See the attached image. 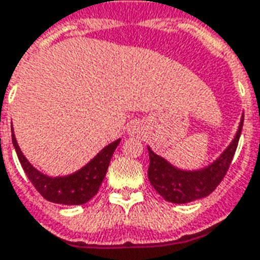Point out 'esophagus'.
Instances as JSON below:
<instances>
[{
  "label": "esophagus",
  "instance_id": "34e87169",
  "mask_svg": "<svg viewBox=\"0 0 260 260\" xmlns=\"http://www.w3.org/2000/svg\"><path fill=\"white\" fill-rule=\"evenodd\" d=\"M136 130H137V128H136V126H133V127H132V128H130V133H134Z\"/></svg>",
  "mask_w": 260,
  "mask_h": 260
}]
</instances>
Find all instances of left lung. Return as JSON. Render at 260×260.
<instances>
[{"mask_svg": "<svg viewBox=\"0 0 260 260\" xmlns=\"http://www.w3.org/2000/svg\"><path fill=\"white\" fill-rule=\"evenodd\" d=\"M242 124H244V116L241 117L238 132L231 141V144L228 145L214 162L198 171H183L176 168L165 158L156 155L148 147V154H150L148 179L156 193L162 196L167 202L176 204L189 203L193 200L209 196L220 185V182L225 176L231 165L238 145L239 136L242 132Z\"/></svg>", "mask_w": 260, "mask_h": 260, "instance_id": "8db88e82", "label": "left lung"}]
</instances>
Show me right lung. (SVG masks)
I'll return each mask as SVG.
<instances>
[{
  "instance_id": "obj_1",
  "label": "right lung",
  "mask_w": 260,
  "mask_h": 260,
  "mask_svg": "<svg viewBox=\"0 0 260 260\" xmlns=\"http://www.w3.org/2000/svg\"><path fill=\"white\" fill-rule=\"evenodd\" d=\"M12 132V144L15 147L18 158L25 174L27 175L32 185L46 200L58 204H84L89 202L99 190V186L104 182L105 175L109 167L110 158L115 152L116 147L120 143V139L116 140L101 150L96 155L92 158L85 167L78 169L77 172L66 176H47L33 167L26 159V156L22 154L19 145L16 143L14 128Z\"/></svg>"
}]
</instances>
